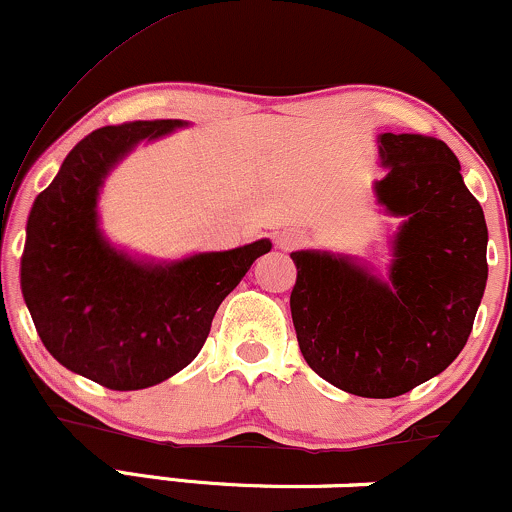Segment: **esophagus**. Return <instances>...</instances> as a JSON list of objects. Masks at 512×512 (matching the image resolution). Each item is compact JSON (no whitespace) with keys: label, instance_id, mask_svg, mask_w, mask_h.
<instances>
[{"label":"esophagus","instance_id":"1","mask_svg":"<svg viewBox=\"0 0 512 512\" xmlns=\"http://www.w3.org/2000/svg\"><path fill=\"white\" fill-rule=\"evenodd\" d=\"M303 243V236L298 231H281L276 236V248L279 250H293Z\"/></svg>","mask_w":512,"mask_h":512}]
</instances>
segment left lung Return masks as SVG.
Segmentation results:
<instances>
[{"instance_id":"left-lung-1","label":"left lung","mask_w":512,"mask_h":512,"mask_svg":"<svg viewBox=\"0 0 512 512\" xmlns=\"http://www.w3.org/2000/svg\"><path fill=\"white\" fill-rule=\"evenodd\" d=\"M378 154L387 173L373 182L375 202L399 219L387 274L344 252H291V317L320 378L349 395L387 399L460 356L489 279V231L448 144L385 132Z\"/></svg>"}]
</instances>
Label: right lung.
I'll use <instances>...</instances> for the list:
<instances>
[{
  "mask_svg": "<svg viewBox=\"0 0 512 512\" xmlns=\"http://www.w3.org/2000/svg\"><path fill=\"white\" fill-rule=\"evenodd\" d=\"M185 120H134L88 134L35 197L26 223L21 291L33 325L64 368L110 390H144L195 361L223 298L269 238L182 260L117 248L101 231L108 175L142 142Z\"/></svg>",
  "mask_w": 512,
  "mask_h": 512,
  "instance_id": "right-lung-1",
  "label": "right lung"
}]
</instances>
